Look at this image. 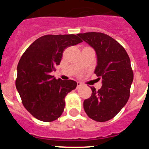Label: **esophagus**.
I'll return each instance as SVG.
<instances>
[{
	"label": "esophagus",
	"mask_w": 149,
	"mask_h": 149,
	"mask_svg": "<svg viewBox=\"0 0 149 149\" xmlns=\"http://www.w3.org/2000/svg\"><path fill=\"white\" fill-rule=\"evenodd\" d=\"M82 86H83V84L81 83V82H77V88H79V87Z\"/></svg>",
	"instance_id": "esophagus-1"
}]
</instances>
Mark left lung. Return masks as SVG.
I'll list each match as a JSON object with an SVG mask.
<instances>
[{
  "label": "left lung",
  "mask_w": 149,
  "mask_h": 149,
  "mask_svg": "<svg viewBox=\"0 0 149 149\" xmlns=\"http://www.w3.org/2000/svg\"><path fill=\"white\" fill-rule=\"evenodd\" d=\"M95 50L94 73L102 79L101 88L91 86V96L84 101V109L91 119L105 122L113 118L126 104L133 81L130 60L119 42L100 32L78 34Z\"/></svg>",
  "instance_id": "obj_1"
}]
</instances>
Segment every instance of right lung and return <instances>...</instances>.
Wrapping results in <instances>:
<instances>
[{"mask_svg": "<svg viewBox=\"0 0 149 149\" xmlns=\"http://www.w3.org/2000/svg\"><path fill=\"white\" fill-rule=\"evenodd\" d=\"M82 42L75 34L45 35L25 51L17 66L16 87L24 107L43 122L58 119L63 112L65 97L77 83L51 76L66 47Z\"/></svg>", "mask_w": 149, "mask_h": 149, "instance_id": "add662e5", "label": "right lung"}]
</instances>
